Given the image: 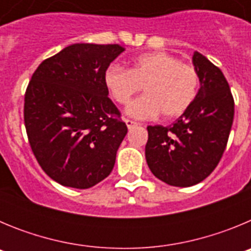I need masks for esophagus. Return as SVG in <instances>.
Segmentation results:
<instances>
[{
	"instance_id": "esophagus-1",
	"label": "esophagus",
	"mask_w": 251,
	"mask_h": 251,
	"mask_svg": "<svg viewBox=\"0 0 251 251\" xmlns=\"http://www.w3.org/2000/svg\"><path fill=\"white\" fill-rule=\"evenodd\" d=\"M124 122H126V124H127L128 129H130V128L137 127V126H138V123H137V122H133V121H130V119H126Z\"/></svg>"
}]
</instances>
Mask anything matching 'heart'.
Here are the masks:
<instances>
[{"label": "heart", "mask_w": 251, "mask_h": 251, "mask_svg": "<svg viewBox=\"0 0 251 251\" xmlns=\"http://www.w3.org/2000/svg\"><path fill=\"white\" fill-rule=\"evenodd\" d=\"M104 84L118 104H127L143 86L145 94L127 106V114L137 119H174L192 105L200 79L196 69L165 51L147 52L132 61L129 70L110 65Z\"/></svg>", "instance_id": "b5f03b06"}]
</instances>
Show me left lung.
I'll use <instances>...</instances> for the list:
<instances>
[{"label":"left lung","mask_w":251,"mask_h":251,"mask_svg":"<svg viewBox=\"0 0 251 251\" xmlns=\"http://www.w3.org/2000/svg\"><path fill=\"white\" fill-rule=\"evenodd\" d=\"M192 64L200 79L192 105L170 127H147L148 167L176 187L196 185L215 170L234 121V98L223 72L197 51Z\"/></svg>","instance_id":"obj_1"}]
</instances>
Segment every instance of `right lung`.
Segmentation results:
<instances>
[{
	"label": "right lung",
	"instance_id": "add662e5",
	"mask_svg": "<svg viewBox=\"0 0 251 251\" xmlns=\"http://www.w3.org/2000/svg\"><path fill=\"white\" fill-rule=\"evenodd\" d=\"M123 46L73 44L44 60L25 94L24 119L31 150L50 178L89 188L112 172L127 134L108 98L104 73Z\"/></svg>",
	"mask_w": 251,
	"mask_h": 251
}]
</instances>
